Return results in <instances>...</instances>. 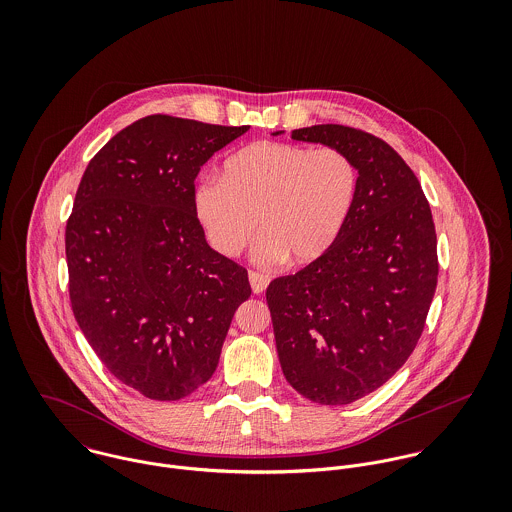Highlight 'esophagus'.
I'll return each instance as SVG.
<instances>
[{
    "mask_svg": "<svg viewBox=\"0 0 512 512\" xmlns=\"http://www.w3.org/2000/svg\"><path fill=\"white\" fill-rule=\"evenodd\" d=\"M248 280H250V288H252L254 293L264 292L268 288V284H270V278L266 274H258V272H250Z\"/></svg>",
    "mask_w": 512,
    "mask_h": 512,
    "instance_id": "1",
    "label": "esophagus"
}]
</instances>
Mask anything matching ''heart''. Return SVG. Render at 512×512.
<instances>
[{
  "instance_id": "obj_1",
  "label": "heart",
  "mask_w": 512,
  "mask_h": 512,
  "mask_svg": "<svg viewBox=\"0 0 512 512\" xmlns=\"http://www.w3.org/2000/svg\"><path fill=\"white\" fill-rule=\"evenodd\" d=\"M359 193V169L337 147L256 142L228 155L220 177L193 189V213L220 256L254 240L260 264L295 266L323 258L341 236Z\"/></svg>"
}]
</instances>
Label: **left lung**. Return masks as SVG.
Returning <instances> with one entry per match:
<instances>
[{
    "instance_id": "8db88e82",
    "label": "left lung",
    "mask_w": 512,
    "mask_h": 512,
    "mask_svg": "<svg viewBox=\"0 0 512 512\" xmlns=\"http://www.w3.org/2000/svg\"><path fill=\"white\" fill-rule=\"evenodd\" d=\"M292 140L337 147L359 169L333 248L266 290L286 380L311 402L343 406L380 388L418 345L438 286L436 226L418 177L380 138L321 124Z\"/></svg>"
}]
</instances>
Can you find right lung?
Segmentation results:
<instances>
[{
  "label": "right lung",
  "mask_w": 512,
  "mask_h": 512,
  "mask_svg": "<svg viewBox=\"0 0 512 512\" xmlns=\"http://www.w3.org/2000/svg\"><path fill=\"white\" fill-rule=\"evenodd\" d=\"M248 130L147 116L80 179L65 238L74 317L104 366L151 400H181L215 374L252 293L193 213L201 167Z\"/></svg>",
  "instance_id": "1"
}]
</instances>
